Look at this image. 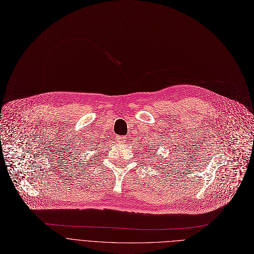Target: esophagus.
Wrapping results in <instances>:
<instances>
[{"label": "esophagus", "instance_id": "34e87169", "mask_svg": "<svg viewBox=\"0 0 254 254\" xmlns=\"http://www.w3.org/2000/svg\"><path fill=\"white\" fill-rule=\"evenodd\" d=\"M116 138H117V140H118V142H120V143L125 142L126 139H127V137H125V136H117Z\"/></svg>", "mask_w": 254, "mask_h": 254}]
</instances>
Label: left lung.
Returning a JSON list of instances; mask_svg holds the SVG:
<instances>
[{
	"mask_svg": "<svg viewBox=\"0 0 254 254\" xmlns=\"http://www.w3.org/2000/svg\"><path fill=\"white\" fill-rule=\"evenodd\" d=\"M148 152L150 153V149H148ZM152 153H153V152H152ZM152 153H151V155H152ZM152 158H153V157H152Z\"/></svg>",
	"mask_w": 254,
	"mask_h": 254,
	"instance_id": "1",
	"label": "left lung"
}]
</instances>
